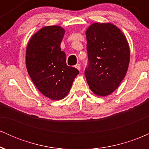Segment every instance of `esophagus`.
Instances as JSON below:
<instances>
[{"mask_svg": "<svg viewBox=\"0 0 149 149\" xmlns=\"http://www.w3.org/2000/svg\"><path fill=\"white\" fill-rule=\"evenodd\" d=\"M75 67H76L77 69L79 70V71L80 70V64H76V66H75Z\"/></svg>", "mask_w": 149, "mask_h": 149, "instance_id": "1", "label": "esophagus"}]
</instances>
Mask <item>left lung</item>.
<instances>
[{
  "instance_id": "8db88e82",
  "label": "left lung",
  "mask_w": 149,
  "mask_h": 149,
  "mask_svg": "<svg viewBox=\"0 0 149 149\" xmlns=\"http://www.w3.org/2000/svg\"><path fill=\"white\" fill-rule=\"evenodd\" d=\"M88 65L85 70L89 87L95 95L107 96L124 79L130 62L125 36L110 23H94L86 31Z\"/></svg>"
}]
</instances>
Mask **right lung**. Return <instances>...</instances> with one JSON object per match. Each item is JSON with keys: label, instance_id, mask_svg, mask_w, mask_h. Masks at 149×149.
Masks as SVG:
<instances>
[{"label": "right lung", "instance_id": "1", "mask_svg": "<svg viewBox=\"0 0 149 149\" xmlns=\"http://www.w3.org/2000/svg\"><path fill=\"white\" fill-rule=\"evenodd\" d=\"M65 31L59 26H47L36 32L29 42L26 66L32 81L42 95L60 100L69 94L79 71L67 66L60 45Z\"/></svg>", "mask_w": 149, "mask_h": 149}]
</instances>
